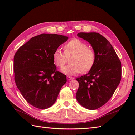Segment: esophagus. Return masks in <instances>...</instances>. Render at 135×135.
Wrapping results in <instances>:
<instances>
[{"label": "esophagus", "mask_w": 135, "mask_h": 135, "mask_svg": "<svg viewBox=\"0 0 135 135\" xmlns=\"http://www.w3.org/2000/svg\"><path fill=\"white\" fill-rule=\"evenodd\" d=\"M67 79H68L69 80H71L73 79V78L71 77V76H67Z\"/></svg>", "instance_id": "1"}]
</instances>
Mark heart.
I'll return each mask as SVG.
<instances>
[{"label":"heart","instance_id":"heart-1","mask_svg":"<svg viewBox=\"0 0 135 135\" xmlns=\"http://www.w3.org/2000/svg\"><path fill=\"white\" fill-rule=\"evenodd\" d=\"M70 64L63 67L61 71L68 75H74L81 72L85 73L92 68L96 61V54L87 44L78 39H73L68 42L63 52L61 49H56L52 57L57 67H62L66 63V56H70Z\"/></svg>","mask_w":135,"mask_h":135}]
</instances>
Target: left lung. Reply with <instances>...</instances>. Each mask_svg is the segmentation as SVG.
Segmentation results:
<instances>
[{
    "instance_id": "left-lung-1",
    "label": "left lung",
    "mask_w": 135,
    "mask_h": 135,
    "mask_svg": "<svg viewBox=\"0 0 135 135\" xmlns=\"http://www.w3.org/2000/svg\"><path fill=\"white\" fill-rule=\"evenodd\" d=\"M78 36L87 40L96 54L95 65L85 75L77 78L79 86L78 102L89 110L101 107L110 99L121 80V62L112 44L97 32H79Z\"/></svg>"
}]
</instances>
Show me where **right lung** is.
<instances>
[{"label":"right lung","instance_id":"obj_1","mask_svg":"<svg viewBox=\"0 0 135 135\" xmlns=\"http://www.w3.org/2000/svg\"><path fill=\"white\" fill-rule=\"evenodd\" d=\"M68 39V36L62 35L40 34L31 38L16 52V84L24 99L36 108L51 107L66 83V75L57 71L52 55Z\"/></svg>","mask_w":135,"mask_h":135}]
</instances>
